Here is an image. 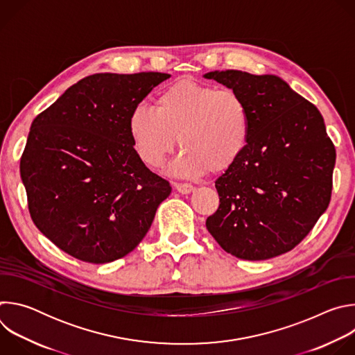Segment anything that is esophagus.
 I'll return each mask as SVG.
<instances>
[{"label":"esophagus","mask_w":355,"mask_h":355,"mask_svg":"<svg viewBox=\"0 0 355 355\" xmlns=\"http://www.w3.org/2000/svg\"><path fill=\"white\" fill-rule=\"evenodd\" d=\"M175 189L180 192V193H182V195H188V193H191L192 191H193V185L192 184H175Z\"/></svg>","instance_id":"34e87169"}]
</instances>
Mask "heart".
Listing matches in <instances>:
<instances>
[{
    "mask_svg": "<svg viewBox=\"0 0 355 355\" xmlns=\"http://www.w3.org/2000/svg\"><path fill=\"white\" fill-rule=\"evenodd\" d=\"M250 112L233 89L180 78L164 87L153 108L136 107L128 132L136 156L150 168H160L180 136L184 146L171 166L178 175L219 174L243 156L250 139Z\"/></svg>",
    "mask_w": 355,
    "mask_h": 355,
    "instance_id": "b5f03b06",
    "label": "heart"
}]
</instances>
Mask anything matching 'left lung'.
<instances>
[{
	"mask_svg": "<svg viewBox=\"0 0 355 355\" xmlns=\"http://www.w3.org/2000/svg\"><path fill=\"white\" fill-rule=\"evenodd\" d=\"M236 91L250 112V139L215 187L207 229L232 256L260 261L291 251L327 209L336 148L319 110L277 76L239 70L204 76Z\"/></svg>",
	"mask_w": 355,
	"mask_h": 355,
	"instance_id": "obj_1",
	"label": "left lung"
}]
</instances>
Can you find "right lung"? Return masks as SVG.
<instances>
[{
	"instance_id": "obj_1",
	"label": "right lung",
	"mask_w": 355,
	"mask_h": 355,
	"mask_svg": "<svg viewBox=\"0 0 355 355\" xmlns=\"http://www.w3.org/2000/svg\"><path fill=\"white\" fill-rule=\"evenodd\" d=\"M166 73H99L64 91L32 122L21 178L36 227L71 257L105 264L143 240L170 182L136 156L130 112Z\"/></svg>"
}]
</instances>
